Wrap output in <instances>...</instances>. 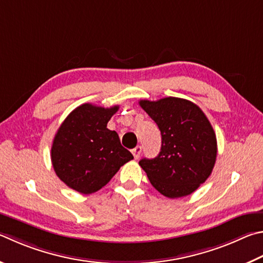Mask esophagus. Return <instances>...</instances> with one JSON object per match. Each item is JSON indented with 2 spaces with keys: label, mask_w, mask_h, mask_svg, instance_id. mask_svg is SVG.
Instances as JSON below:
<instances>
[{
  "label": "esophagus",
  "mask_w": 263,
  "mask_h": 263,
  "mask_svg": "<svg viewBox=\"0 0 263 263\" xmlns=\"http://www.w3.org/2000/svg\"><path fill=\"white\" fill-rule=\"evenodd\" d=\"M140 153H141V146H137L136 148H133V149H132V154H133V157H135L136 160L139 159V156H140Z\"/></svg>",
  "instance_id": "esophagus-1"
}]
</instances>
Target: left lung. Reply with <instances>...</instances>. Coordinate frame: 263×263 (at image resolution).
<instances>
[{"label":"left lung","mask_w":263,"mask_h":263,"mask_svg":"<svg viewBox=\"0 0 263 263\" xmlns=\"http://www.w3.org/2000/svg\"><path fill=\"white\" fill-rule=\"evenodd\" d=\"M139 104L162 136L159 155L139 161L151 184L171 199L193 193L211 176L216 161L212 124L197 104L185 99L140 100Z\"/></svg>","instance_id":"left-lung-1"}]
</instances>
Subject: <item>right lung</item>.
Returning a JSON list of instances; mask_svg holds the SVG:
<instances>
[{
    "instance_id": "right-lung-1",
    "label": "right lung",
    "mask_w": 263,
    "mask_h": 263,
    "mask_svg": "<svg viewBox=\"0 0 263 263\" xmlns=\"http://www.w3.org/2000/svg\"><path fill=\"white\" fill-rule=\"evenodd\" d=\"M118 106L84 103L71 111L57 130L51 146V163L70 189L90 194L107 185L133 155L121 145L116 131L107 128Z\"/></svg>"
}]
</instances>
